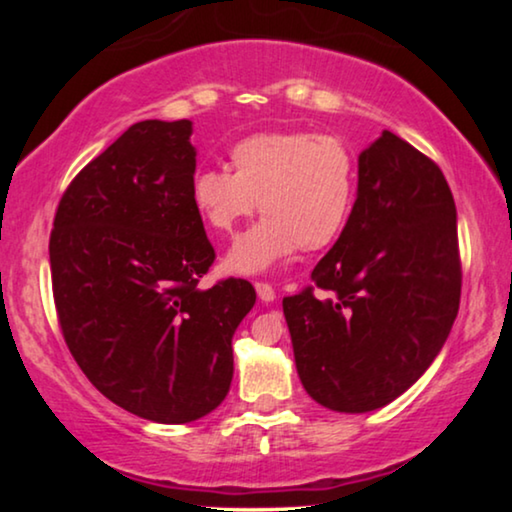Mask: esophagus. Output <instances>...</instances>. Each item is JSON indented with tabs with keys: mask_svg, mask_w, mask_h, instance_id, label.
I'll list each match as a JSON object with an SVG mask.
<instances>
[{
	"mask_svg": "<svg viewBox=\"0 0 512 512\" xmlns=\"http://www.w3.org/2000/svg\"><path fill=\"white\" fill-rule=\"evenodd\" d=\"M256 293H258V298L263 300V303H272V300L277 298L275 289H272L268 282H256Z\"/></svg>",
	"mask_w": 512,
	"mask_h": 512,
	"instance_id": "34e87169",
	"label": "esophagus"
}]
</instances>
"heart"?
<instances>
[{
  "label": "heart",
  "mask_w": 512,
  "mask_h": 512,
  "mask_svg": "<svg viewBox=\"0 0 512 512\" xmlns=\"http://www.w3.org/2000/svg\"><path fill=\"white\" fill-rule=\"evenodd\" d=\"M230 165L191 177L195 212L230 235L261 209L265 219L233 244V272H263L293 251H319L347 228L356 200V158L345 139L310 130L256 132L230 146Z\"/></svg>",
  "instance_id": "heart-1"
}]
</instances>
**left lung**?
<instances>
[{"label":"left lung","mask_w":512,"mask_h":512,"mask_svg":"<svg viewBox=\"0 0 512 512\" xmlns=\"http://www.w3.org/2000/svg\"><path fill=\"white\" fill-rule=\"evenodd\" d=\"M312 282L282 303L307 394L370 412L408 391L459 312L457 207L440 167L384 130L361 151L352 216Z\"/></svg>","instance_id":"left-lung-1"}]
</instances>
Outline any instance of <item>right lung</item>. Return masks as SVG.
<instances>
[{
  "mask_svg": "<svg viewBox=\"0 0 512 512\" xmlns=\"http://www.w3.org/2000/svg\"><path fill=\"white\" fill-rule=\"evenodd\" d=\"M191 121L130 125L62 195L51 279L65 342L93 387L132 415L186 424L219 408L247 279L198 282L214 263L191 202Z\"/></svg>",
  "mask_w": 512,
  "mask_h": 512,
  "instance_id": "add662e5",
  "label": "right lung"
}]
</instances>
